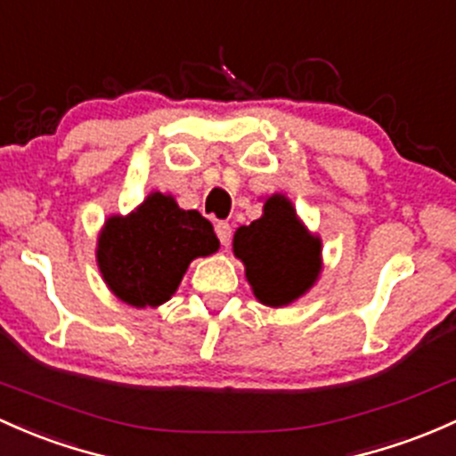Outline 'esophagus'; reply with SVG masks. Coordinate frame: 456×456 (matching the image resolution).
Instances as JSON below:
<instances>
[{
  "label": "esophagus",
  "instance_id": "obj_1",
  "mask_svg": "<svg viewBox=\"0 0 456 456\" xmlns=\"http://www.w3.org/2000/svg\"><path fill=\"white\" fill-rule=\"evenodd\" d=\"M215 232H217L222 246H230V239H232V228H230L228 222H217L215 224Z\"/></svg>",
  "mask_w": 456,
  "mask_h": 456
}]
</instances>
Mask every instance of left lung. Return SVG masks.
<instances>
[{
  "label": "left lung",
  "instance_id": "8db88e82",
  "mask_svg": "<svg viewBox=\"0 0 456 456\" xmlns=\"http://www.w3.org/2000/svg\"><path fill=\"white\" fill-rule=\"evenodd\" d=\"M232 246L254 296L267 306H285L300 297L322 269L320 239L297 222L285 195H272L263 217L234 232Z\"/></svg>",
  "mask_w": 456,
  "mask_h": 456
}]
</instances>
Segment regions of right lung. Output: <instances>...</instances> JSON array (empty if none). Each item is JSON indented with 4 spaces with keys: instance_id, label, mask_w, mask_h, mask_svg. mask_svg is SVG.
<instances>
[{
    "instance_id": "1",
    "label": "right lung",
    "mask_w": 456,
    "mask_h": 456,
    "mask_svg": "<svg viewBox=\"0 0 456 456\" xmlns=\"http://www.w3.org/2000/svg\"><path fill=\"white\" fill-rule=\"evenodd\" d=\"M219 248L213 226L198 210H183L171 195L151 193L128 217H110L97 241L106 285L132 306L167 302L189 263Z\"/></svg>"
}]
</instances>
